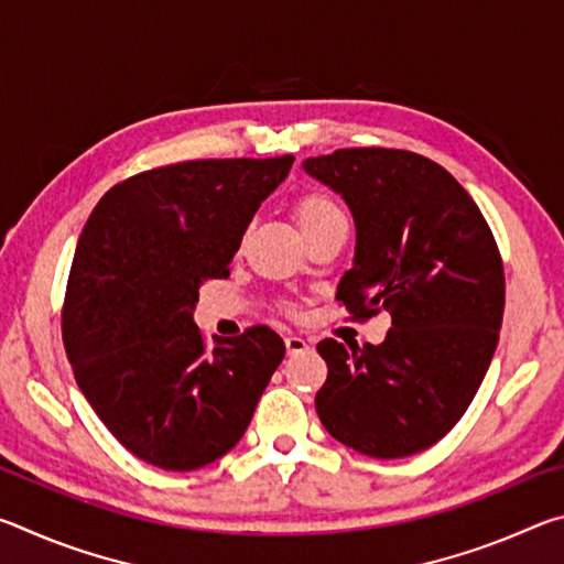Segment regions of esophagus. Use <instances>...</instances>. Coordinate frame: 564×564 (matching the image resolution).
<instances>
[{
    "instance_id": "esophagus-1",
    "label": "esophagus",
    "mask_w": 564,
    "mask_h": 564,
    "mask_svg": "<svg viewBox=\"0 0 564 564\" xmlns=\"http://www.w3.org/2000/svg\"><path fill=\"white\" fill-rule=\"evenodd\" d=\"M283 340H285V350H289V356L308 350V343H305V338H301V336H285Z\"/></svg>"
}]
</instances>
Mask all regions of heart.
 Returning <instances> with one entry per match:
<instances>
[{
    "mask_svg": "<svg viewBox=\"0 0 564 564\" xmlns=\"http://www.w3.org/2000/svg\"><path fill=\"white\" fill-rule=\"evenodd\" d=\"M293 218L299 224L301 234L308 238L333 224H343L346 221V214H343V208L328 194H323V191H308V194L295 198Z\"/></svg>",
    "mask_w": 564,
    "mask_h": 564,
    "instance_id": "b5f03b06",
    "label": "heart"
}]
</instances>
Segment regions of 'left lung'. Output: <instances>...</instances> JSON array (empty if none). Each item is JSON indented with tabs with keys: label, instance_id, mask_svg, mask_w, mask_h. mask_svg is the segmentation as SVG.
Here are the masks:
<instances>
[{
	"label": "left lung",
	"instance_id": "1",
	"mask_svg": "<svg viewBox=\"0 0 564 564\" xmlns=\"http://www.w3.org/2000/svg\"><path fill=\"white\" fill-rule=\"evenodd\" d=\"M303 169L356 221L336 299L356 321L393 318L380 346L318 343V417L362 455H415L453 431L490 368L505 311L498 243L470 194L413 151L338 149Z\"/></svg>",
	"mask_w": 564,
	"mask_h": 564
}]
</instances>
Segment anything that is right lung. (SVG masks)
<instances>
[{"mask_svg":"<svg viewBox=\"0 0 564 564\" xmlns=\"http://www.w3.org/2000/svg\"><path fill=\"white\" fill-rule=\"evenodd\" d=\"M293 156L198 159L121 181L94 208L66 283L62 336L111 435L164 470H196L241 441L285 356L253 326L208 350L194 323Z\"/></svg>","mask_w":564,"mask_h":564,"instance_id":"1","label":"right lung"}]
</instances>
